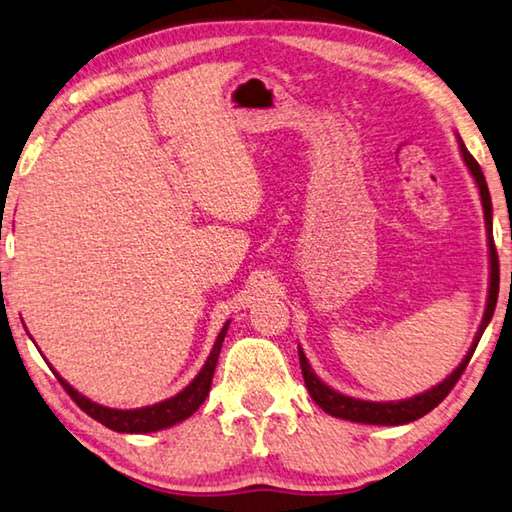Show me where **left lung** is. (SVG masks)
Returning <instances> with one entry per match:
<instances>
[{
  "mask_svg": "<svg viewBox=\"0 0 512 512\" xmlns=\"http://www.w3.org/2000/svg\"><path fill=\"white\" fill-rule=\"evenodd\" d=\"M459 147H461V156L466 161L470 174L475 176V181L479 185V194H481V206H483V215H486V230H488V246H490V291H488V304H486V313H483L481 327L475 336V342L468 351V356L463 358L461 365L452 371V374L443 380L441 385L432 387L430 392L418 394L410 401H398V403H371V401H358V398H351L345 394L333 392L331 387H327L322 380L313 374V369L309 365V360L300 349V367H302V376H304V385L309 389V394L315 403H318L324 412L338 418H345V421L353 423H369V425H403L416 421V418L425 416L427 412H432L436 405H439L445 396L452 392V387L457 385V380L461 378L463 371H466L468 362L475 353L479 340L486 331L488 322L495 313L497 306V295H499V257H497V248H495V239H492V203H490V192L486 185V176H483L479 163L475 161V156L468 152V147L463 145L459 138Z\"/></svg>",
  "mask_w": 512,
  "mask_h": 512,
  "instance_id": "obj_1",
  "label": "left lung"
}]
</instances>
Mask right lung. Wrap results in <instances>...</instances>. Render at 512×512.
Returning <instances> with one entry per match:
<instances>
[{"instance_id":"right-lung-1","label":"right lung","mask_w":512,"mask_h":512,"mask_svg":"<svg viewBox=\"0 0 512 512\" xmlns=\"http://www.w3.org/2000/svg\"><path fill=\"white\" fill-rule=\"evenodd\" d=\"M228 331V322L224 324V329L219 331L215 347H212L210 356L206 360V365L199 371V376L192 380V383L183 389V392L176 394L174 398H167L163 403H156L152 407H141V410H111V407H102L98 403H91L89 398L78 394L67 380H60V385L64 387L76 405L82 412H87L91 418H96L98 423H102L109 430L114 432H127V434H145V432H156L163 430V427H170L185 421V418L192 416L199 410L201 403L206 401V396L210 392L212 385V376H215V367H217V358L221 351V342L226 338Z\"/></svg>"}]
</instances>
